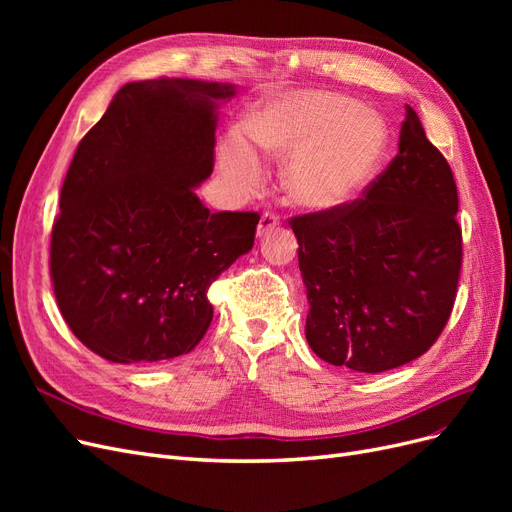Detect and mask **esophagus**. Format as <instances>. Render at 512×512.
<instances>
[{
    "instance_id": "34e87169",
    "label": "esophagus",
    "mask_w": 512,
    "mask_h": 512,
    "mask_svg": "<svg viewBox=\"0 0 512 512\" xmlns=\"http://www.w3.org/2000/svg\"><path fill=\"white\" fill-rule=\"evenodd\" d=\"M275 228H280V218H277L275 213H262V218H260L258 228H256V235L258 237H265Z\"/></svg>"
}]
</instances>
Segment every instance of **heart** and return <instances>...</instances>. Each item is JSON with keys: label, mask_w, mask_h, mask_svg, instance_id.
Returning <instances> with one entry per match:
<instances>
[{"label": "heart", "mask_w": 512, "mask_h": 512, "mask_svg": "<svg viewBox=\"0 0 512 512\" xmlns=\"http://www.w3.org/2000/svg\"><path fill=\"white\" fill-rule=\"evenodd\" d=\"M389 151L382 115L324 89H294L260 100L243 121V136H226L218 164L243 190L262 181L265 156L288 162L284 190L292 205L335 211L359 198Z\"/></svg>", "instance_id": "1"}]
</instances>
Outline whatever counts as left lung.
<instances>
[{
    "mask_svg": "<svg viewBox=\"0 0 512 512\" xmlns=\"http://www.w3.org/2000/svg\"><path fill=\"white\" fill-rule=\"evenodd\" d=\"M457 207L451 166L406 106L399 153L365 198L290 220L322 361L380 374L433 346L459 282Z\"/></svg>",
    "mask_w": 512,
    "mask_h": 512,
    "instance_id": "8db88e82",
    "label": "left lung"
}]
</instances>
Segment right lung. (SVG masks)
<instances>
[{
	"instance_id": "right-lung-1",
	"label": "right lung",
	"mask_w": 512,
	"mask_h": 512,
	"mask_svg": "<svg viewBox=\"0 0 512 512\" xmlns=\"http://www.w3.org/2000/svg\"><path fill=\"white\" fill-rule=\"evenodd\" d=\"M232 83L123 85L61 188L51 277L61 316L102 359L170 361L207 333L209 286L254 245L258 213H211L196 188L213 173L218 106Z\"/></svg>"
}]
</instances>
